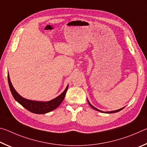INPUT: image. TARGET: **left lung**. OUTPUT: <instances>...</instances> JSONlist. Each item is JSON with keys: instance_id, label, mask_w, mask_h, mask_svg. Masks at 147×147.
I'll use <instances>...</instances> for the list:
<instances>
[{"instance_id": "8db88e82", "label": "left lung", "mask_w": 147, "mask_h": 147, "mask_svg": "<svg viewBox=\"0 0 147 147\" xmlns=\"http://www.w3.org/2000/svg\"><path fill=\"white\" fill-rule=\"evenodd\" d=\"M88 103H89V106H90L92 108L94 109V110H96V111H100V112H102V113H117V112H119V111L122 110V109H123L124 108H124H121V109H117V110H115V111H101V110H100V109H98L97 108H96L95 107H94L93 105H91V103L89 102L88 100Z\"/></svg>"}]
</instances>
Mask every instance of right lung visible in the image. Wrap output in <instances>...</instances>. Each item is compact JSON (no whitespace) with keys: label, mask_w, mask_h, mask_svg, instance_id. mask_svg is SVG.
<instances>
[{"label":"right lung","mask_w":147,"mask_h":147,"mask_svg":"<svg viewBox=\"0 0 147 147\" xmlns=\"http://www.w3.org/2000/svg\"><path fill=\"white\" fill-rule=\"evenodd\" d=\"M8 84L10 89L11 93L13 95V98H15L17 102H19L21 105L23 106L24 108L26 109L32 113H36V114H45L49 113L50 111L54 110L56 108L60 105V104L63 100V99L65 96L66 92L67 91L68 86L66 87L65 90L62 92V93L59 94V96H57L55 98L52 99L49 101H36V100H31L28 99L24 98L23 96H21L20 94L16 91V89L12 86V84L9 78V75L8 74Z\"/></svg>","instance_id":"1"}]
</instances>
